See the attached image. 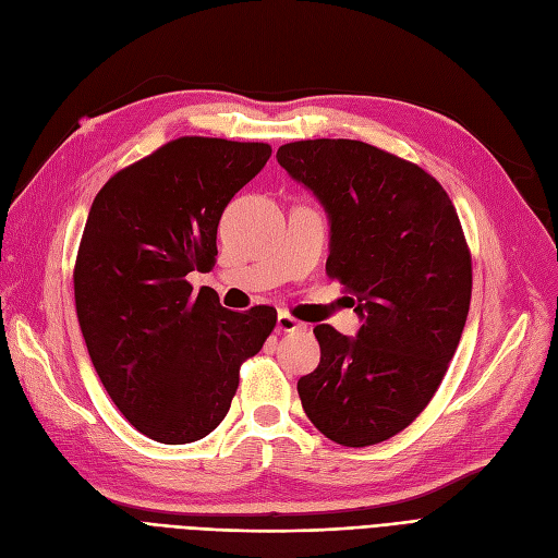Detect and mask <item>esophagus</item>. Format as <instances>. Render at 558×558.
I'll return each instance as SVG.
<instances>
[{
    "label": "esophagus",
    "mask_w": 558,
    "mask_h": 558,
    "mask_svg": "<svg viewBox=\"0 0 558 558\" xmlns=\"http://www.w3.org/2000/svg\"><path fill=\"white\" fill-rule=\"evenodd\" d=\"M277 330H279V332H302V330H306V325L300 323L298 318H293L291 314L281 312V314L277 316Z\"/></svg>",
    "instance_id": "obj_1"
}]
</instances>
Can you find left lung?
I'll list each match as a JSON object with an SVG mask.
<instances>
[{
	"label": "left lung",
	"mask_w": 558,
	"mask_h": 558,
	"mask_svg": "<svg viewBox=\"0 0 558 558\" xmlns=\"http://www.w3.org/2000/svg\"><path fill=\"white\" fill-rule=\"evenodd\" d=\"M277 161L330 217L325 275L353 293L357 339L316 325L298 380L314 427L345 448L388 440L427 409L462 339L473 286L457 209L427 170L362 141L286 143Z\"/></svg>",
	"instance_id": "left-lung-1"
}]
</instances>
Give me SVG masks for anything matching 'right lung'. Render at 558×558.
Instances as JSON below:
<instances>
[{
  "instance_id": "right-lung-1",
  "label": "right lung",
  "mask_w": 558,
  "mask_h": 558,
  "mask_svg": "<svg viewBox=\"0 0 558 558\" xmlns=\"http://www.w3.org/2000/svg\"><path fill=\"white\" fill-rule=\"evenodd\" d=\"M270 155L267 143L182 136L114 172L92 203L75 314L114 407L159 444L219 427L242 362L277 325L272 306L228 312L213 288L186 279L213 270L223 207Z\"/></svg>"
}]
</instances>
